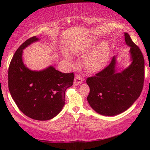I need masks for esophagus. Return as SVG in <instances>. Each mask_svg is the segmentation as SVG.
<instances>
[{
	"mask_svg": "<svg viewBox=\"0 0 150 150\" xmlns=\"http://www.w3.org/2000/svg\"><path fill=\"white\" fill-rule=\"evenodd\" d=\"M83 81V79L81 77L80 75H76L75 79H74V82H73V85H78L81 84Z\"/></svg>",
	"mask_w": 150,
	"mask_h": 150,
	"instance_id": "34e87169",
	"label": "esophagus"
}]
</instances>
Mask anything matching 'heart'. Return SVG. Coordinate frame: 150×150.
<instances>
[{"instance_id": "b5f03b06", "label": "heart", "mask_w": 150, "mask_h": 150, "mask_svg": "<svg viewBox=\"0 0 150 150\" xmlns=\"http://www.w3.org/2000/svg\"><path fill=\"white\" fill-rule=\"evenodd\" d=\"M108 58V50L106 44L100 45L95 52L87 57L86 63L88 69L95 71L100 69L106 63Z\"/></svg>"}]
</instances>
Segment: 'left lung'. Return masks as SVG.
<instances>
[{
  "instance_id": "obj_1",
  "label": "left lung",
  "mask_w": 150,
  "mask_h": 150,
  "mask_svg": "<svg viewBox=\"0 0 150 150\" xmlns=\"http://www.w3.org/2000/svg\"><path fill=\"white\" fill-rule=\"evenodd\" d=\"M124 37L130 48L131 64L117 72L116 56H114L107 67L87 79L90 88L88 103L94 110L103 116H112L126 111L138 99L144 87V56L128 33H124Z\"/></svg>"
}]
</instances>
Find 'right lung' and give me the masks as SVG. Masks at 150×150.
Wrapping results in <instances>:
<instances>
[{
	"instance_id": "add662e5",
	"label": "right lung",
	"mask_w": 150,
	"mask_h": 150,
	"mask_svg": "<svg viewBox=\"0 0 150 150\" xmlns=\"http://www.w3.org/2000/svg\"><path fill=\"white\" fill-rule=\"evenodd\" d=\"M40 39L34 36L18 48L8 68V88L18 107L34 120H47L59 114L65 105V93L73 85V73H64L53 66L32 71L22 61L23 50Z\"/></svg>"
}]
</instances>
